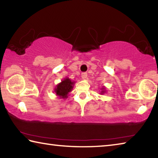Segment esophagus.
Wrapping results in <instances>:
<instances>
[{"mask_svg": "<svg viewBox=\"0 0 158 158\" xmlns=\"http://www.w3.org/2000/svg\"><path fill=\"white\" fill-rule=\"evenodd\" d=\"M87 76H88V74H87V73H81V77L84 79H86L87 78Z\"/></svg>", "mask_w": 158, "mask_h": 158, "instance_id": "obj_1", "label": "esophagus"}]
</instances>
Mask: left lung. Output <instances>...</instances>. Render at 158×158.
<instances>
[{"mask_svg": "<svg viewBox=\"0 0 158 158\" xmlns=\"http://www.w3.org/2000/svg\"><path fill=\"white\" fill-rule=\"evenodd\" d=\"M104 89H102V90H103ZM104 92H105V90H102V93H104Z\"/></svg>", "mask_w": 158, "mask_h": 158, "instance_id": "8db88e82", "label": "left lung"}]
</instances>
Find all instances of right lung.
Instances as JSON below:
<instances>
[{
    "label": "right lung",
    "instance_id": "right-lung-1",
    "mask_svg": "<svg viewBox=\"0 0 158 158\" xmlns=\"http://www.w3.org/2000/svg\"><path fill=\"white\" fill-rule=\"evenodd\" d=\"M73 84L74 82H72L69 79L66 78L64 81L56 85V88L55 89V92L60 98L63 99L68 98V93L70 92L73 89Z\"/></svg>",
    "mask_w": 158,
    "mask_h": 158
}]
</instances>
